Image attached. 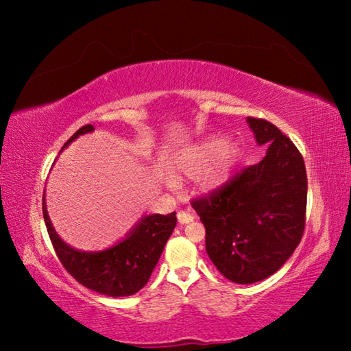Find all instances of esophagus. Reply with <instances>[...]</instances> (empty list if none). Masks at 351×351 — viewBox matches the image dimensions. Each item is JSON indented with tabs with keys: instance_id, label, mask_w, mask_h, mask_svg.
<instances>
[{
	"instance_id": "34e87169",
	"label": "esophagus",
	"mask_w": 351,
	"mask_h": 351,
	"mask_svg": "<svg viewBox=\"0 0 351 351\" xmlns=\"http://www.w3.org/2000/svg\"><path fill=\"white\" fill-rule=\"evenodd\" d=\"M176 217H178V221H180L181 224L192 223L193 219H195V217L192 215V213H189V212H186V210H180V212L176 213Z\"/></svg>"
}]
</instances>
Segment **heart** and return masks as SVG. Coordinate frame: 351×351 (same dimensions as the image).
Returning <instances> with one entry per match:
<instances>
[{
	"label": "heart",
	"mask_w": 351,
	"mask_h": 351,
	"mask_svg": "<svg viewBox=\"0 0 351 351\" xmlns=\"http://www.w3.org/2000/svg\"><path fill=\"white\" fill-rule=\"evenodd\" d=\"M237 159L239 147L234 142L210 136L178 150L169 161V173L176 180L195 178V187L199 193H212L228 181ZM171 178L167 182L175 186Z\"/></svg>",
	"instance_id": "obj_1"
}]
</instances>
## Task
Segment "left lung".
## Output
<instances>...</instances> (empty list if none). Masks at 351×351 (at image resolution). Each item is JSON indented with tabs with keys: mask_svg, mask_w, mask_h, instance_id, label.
<instances>
[{
	"mask_svg": "<svg viewBox=\"0 0 351 351\" xmlns=\"http://www.w3.org/2000/svg\"><path fill=\"white\" fill-rule=\"evenodd\" d=\"M265 158L210 197L193 199L206 228L212 263L234 283L261 282L282 268L305 229L306 170L302 154L280 130L246 119Z\"/></svg>",
	"mask_w": 351,
	"mask_h": 351,
	"instance_id": "obj_1",
	"label": "left lung"
}]
</instances>
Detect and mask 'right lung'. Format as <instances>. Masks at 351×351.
Here are the masks:
<instances>
[{"label": "right lung", "mask_w": 351, "mask_h": 351, "mask_svg": "<svg viewBox=\"0 0 351 351\" xmlns=\"http://www.w3.org/2000/svg\"><path fill=\"white\" fill-rule=\"evenodd\" d=\"M91 132H94L93 125L77 130L63 148H66L79 136ZM43 218L52 246L64 269L83 287L110 297L133 295L145 287L176 226L175 212L169 215H145L134 224L125 239L114 246L90 252L71 247L58 237L47 215L45 195Z\"/></svg>", "instance_id": "right-lung-1"}]
</instances>
